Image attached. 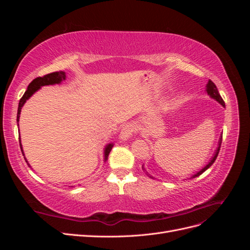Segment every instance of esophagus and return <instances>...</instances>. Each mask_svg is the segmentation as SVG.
Returning <instances> with one entry per match:
<instances>
[{"instance_id":"esophagus-1","label":"esophagus","mask_w":250,"mask_h":250,"mask_svg":"<svg viewBox=\"0 0 250 250\" xmlns=\"http://www.w3.org/2000/svg\"><path fill=\"white\" fill-rule=\"evenodd\" d=\"M135 131H137V127H135L133 124H126L122 127V129H121L120 138L121 140L126 141L129 139L132 135V133Z\"/></svg>"}]
</instances>
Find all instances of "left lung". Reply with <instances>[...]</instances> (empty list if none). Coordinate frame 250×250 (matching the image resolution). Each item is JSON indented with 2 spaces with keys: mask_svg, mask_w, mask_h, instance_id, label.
<instances>
[{
  "mask_svg": "<svg viewBox=\"0 0 250 250\" xmlns=\"http://www.w3.org/2000/svg\"><path fill=\"white\" fill-rule=\"evenodd\" d=\"M207 92H208V95H209L210 98H213V99H215L216 101H218L219 103H220V104L222 105V106H225V103H224V101H223V99H222V97L220 96V94H219L217 86L215 85V83H214L213 81H211V80H208V84H207ZM221 143H222V135H221L220 140H219V145H218V148H217V150H216V152H215L213 158H211L210 162L206 166V167H204L203 169H201L199 172L196 173L195 175H193L192 178H195V177H197V176L201 175V174H202L204 171H207V170L210 167V166L214 164V162L216 161V158H217V156H218L219 151H220Z\"/></svg>",
  "mask_w": 250,
  "mask_h": 250,
  "instance_id": "1",
  "label": "left lung"
}]
</instances>
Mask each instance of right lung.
Returning a JSON list of instances; mask_svg holds the SVG:
<instances>
[{"label":"right lung","instance_id":"add662e5","mask_svg":"<svg viewBox=\"0 0 250 250\" xmlns=\"http://www.w3.org/2000/svg\"><path fill=\"white\" fill-rule=\"evenodd\" d=\"M62 80H65V73L62 72V71H59V72H54V73H50V74H47L44 75V76L42 77H37L35 78L30 84L28 85V88L25 92V94L22 95V97L21 98L20 100V103H19V108H18V117H17V122L19 123L20 121V115H21V107L22 105L25 104V102L29 99L30 97H31L36 90H39L42 86L43 85H52V84H58V83L62 82ZM19 125V124H18ZM20 140V146H21V153L22 155H24V151H22V148H21V139L19 138ZM112 144H108V145L105 147L104 149V161L107 160L108 157V154L111 151V148H112ZM26 160V158H25ZM27 162V161H26ZM28 163V162H27Z\"/></svg>","mask_w":250,"mask_h":250}]
</instances>
